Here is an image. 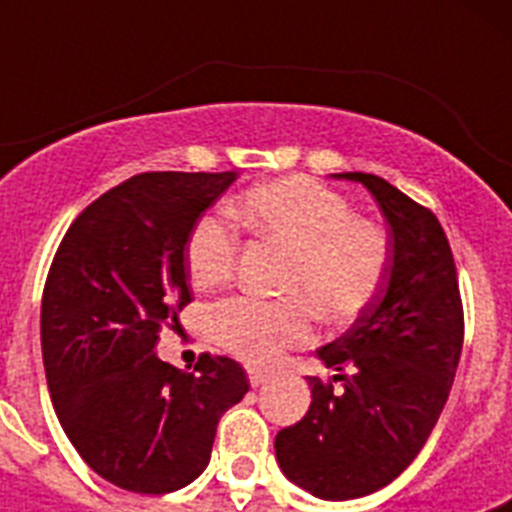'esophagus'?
Wrapping results in <instances>:
<instances>
[{
	"label": "esophagus",
	"mask_w": 512,
	"mask_h": 512,
	"mask_svg": "<svg viewBox=\"0 0 512 512\" xmlns=\"http://www.w3.org/2000/svg\"><path fill=\"white\" fill-rule=\"evenodd\" d=\"M248 372V382H251V387H261L264 382H269L271 374L264 372V369H256V366H246Z\"/></svg>",
	"instance_id": "obj_1"
}]
</instances>
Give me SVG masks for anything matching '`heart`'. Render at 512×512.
Listing matches in <instances>:
<instances>
[{"label":"heart","instance_id":"b5f03b06","mask_svg":"<svg viewBox=\"0 0 512 512\" xmlns=\"http://www.w3.org/2000/svg\"><path fill=\"white\" fill-rule=\"evenodd\" d=\"M230 212L259 241L289 253L284 300L233 297L212 312L215 341L248 364H271L310 336V305L325 320H348L377 297L390 261L387 235L356 217L343 194L307 176H287L243 192ZM238 238L207 215L187 241V271L197 289H215L233 277ZM302 294L306 296L301 297Z\"/></svg>","mask_w":512,"mask_h":512}]
</instances>
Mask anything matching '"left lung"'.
<instances>
[{"label":"left lung","instance_id":"1","mask_svg":"<svg viewBox=\"0 0 512 512\" xmlns=\"http://www.w3.org/2000/svg\"><path fill=\"white\" fill-rule=\"evenodd\" d=\"M333 176L372 192L390 225V261L354 325L318 348L343 390L307 377L310 410L274 449L289 482L320 500H354L400 477L431 436L459 366L464 312L438 217L374 174Z\"/></svg>","mask_w":512,"mask_h":512}]
</instances>
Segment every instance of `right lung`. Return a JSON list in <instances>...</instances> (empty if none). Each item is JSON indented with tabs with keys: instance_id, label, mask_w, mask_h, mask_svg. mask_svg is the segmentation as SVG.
<instances>
[{
	"instance_id": "1",
	"label": "right lung",
	"mask_w": 512,
	"mask_h": 512,
	"mask_svg": "<svg viewBox=\"0 0 512 512\" xmlns=\"http://www.w3.org/2000/svg\"><path fill=\"white\" fill-rule=\"evenodd\" d=\"M238 179L148 171L104 192L63 235L43 289L40 346L53 408L81 459L140 495L182 490L210 464L217 423L248 392L228 356L194 372L156 356L189 295L187 241Z\"/></svg>"
}]
</instances>
